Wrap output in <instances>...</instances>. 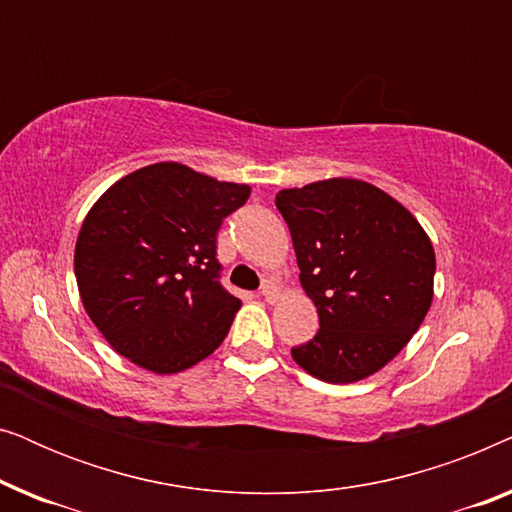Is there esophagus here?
Returning <instances> with one entry per match:
<instances>
[{
  "instance_id": "esophagus-1",
  "label": "esophagus",
  "mask_w": 512,
  "mask_h": 512,
  "mask_svg": "<svg viewBox=\"0 0 512 512\" xmlns=\"http://www.w3.org/2000/svg\"><path fill=\"white\" fill-rule=\"evenodd\" d=\"M261 296L268 300V303H275V300L279 298V289L272 282H265L263 286H261Z\"/></svg>"
}]
</instances>
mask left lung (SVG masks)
Segmentation results:
<instances>
[{"label":"left lung","mask_w":512,"mask_h":512,"mask_svg":"<svg viewBox=\"0 0 512 512\" xmlns=\"http://www.w3.org/2000/svg\"><path fill=\"white\" fill-rule=\"evenodd\" d=\"M275 205L321 326L291 349L293 361L331 384L366 380L408 345L429 312L436 275L429 235L401 202L361 179L284 188Z\"/></svg>","instance_id":"8db88e82"}]
</instances>
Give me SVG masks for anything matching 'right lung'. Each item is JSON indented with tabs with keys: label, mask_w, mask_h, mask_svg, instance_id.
Here are the masks:
<instances>
[{
	"label": "right lung",
	"mask_w": 512,
	"mask_h": 512,
	"mask_svg": "<svg viewBox=\"0 0 512 512\" xmlns=\"http://www.w3.org/2000/svg\"><path fill=\"white\" fill-rule=\"evenodd\" d=\"M249 193L156 163L125 174L90 207L74 275L90 321L118 354L172 375L221 345L242 300L219 284L216 233Z\"/></svg>",
	"instance_id": "right-lung-1"
}]
</instances>
